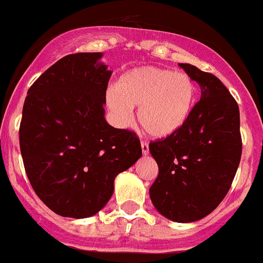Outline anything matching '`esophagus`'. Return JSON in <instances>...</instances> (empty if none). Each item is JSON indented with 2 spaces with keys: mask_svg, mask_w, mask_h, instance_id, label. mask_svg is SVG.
Segmentation results:
<instances>
[{
  "mask_svg": "<svg viewBox=\"0 0 263 263\" xmlns=\"http://www.w3.org/2000/svg\"><path fill=\"white\" fill-rule=\"evenodd\" d=\"M141 152H143L144 156L149 154V145H148V143H145V141H141Z\"/></svg>",
  "mask_w": 263,
  "mask_h": 263,
  "instance_id": "1",
  "label": "esophagus"
}]
</instances>
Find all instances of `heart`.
Masks as SVG:
<instances>
[{"label": "heart", "mask_w": 263, "mask_h": 263, "mask_svg": "<svg viewBox=\"0 0 263 263\" xmlns=\"http://www.w3.org/2000/svg\"><path fill=\"white\" fill-rule=\"evenodd\" d=\"M197 88L185 72L143 66L119 78L116 90L106 93V104L114 122L127 127L132 108L138 122L149 136L165 139L181 129L195 108Z\"/></svg>", "instance_id": "heart-1"}]
</instances>
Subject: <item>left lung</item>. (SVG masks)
Listing matches in <instances>:
<instances>
[{"label": "left lung", "mask_w": 263, "mask_h": 263, "mask_svg": "<svg viewBox=\"0 0 263 263\" xmlns=\"http://www.w3.org/2000/svg\"><path fill=\"white\" fill-rule=\"evenodd\" d=\"M201 88L181 129L149 144L159 176L149 197L161 216L195 222L218 206L230 189L241 160L239 108L222 82L189 63H179Z\"/></svg>", "instance_id": "obj_1"}]
</instances>
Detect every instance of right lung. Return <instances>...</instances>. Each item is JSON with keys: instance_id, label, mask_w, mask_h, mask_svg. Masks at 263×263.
I'll use <instances>...</instances> for the list:
<instances>
[{"instance_id": "1", "label": "right lung", "mask_w": 263, "mask_h": 263, "mask_svg": "<svg viewBox=\"0 0 263 263\" xmlns=\"http://www.w3.org/2000/svg\"><path fill=\"white\" fill-rule=\"evenodd\" d=\"M102 52H78L54 63L25 99L20 147L36 196L54 213L87 218L103 209L114 181L141 157L140 140L104 118L112 71Z\"/></svg>"}]
</instances>
